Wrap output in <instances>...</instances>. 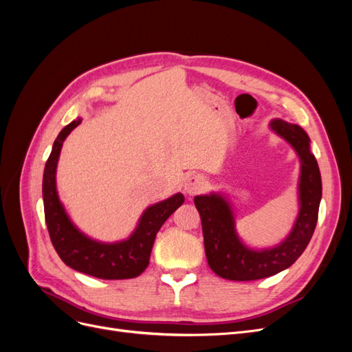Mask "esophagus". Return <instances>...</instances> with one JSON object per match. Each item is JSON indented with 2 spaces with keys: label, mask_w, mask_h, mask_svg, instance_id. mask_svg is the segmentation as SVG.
<instances>
[{
  "label": "esophagus",
  "mask_w": 352,
  "mask_h": 352,
  "mask_svg": "<svg viewBox=\"0 0 352 352\" xmlns=\"http://www.w3.org/2000/svg\"><path fill=\"white\" fill-rule=\"evenodd\" d=\"M206 188V179L199 175H190L186 177L185 182V192L189 195L199 194Z\"/></svg>",
  "instance_id": "34e87169"
}]
</instances>
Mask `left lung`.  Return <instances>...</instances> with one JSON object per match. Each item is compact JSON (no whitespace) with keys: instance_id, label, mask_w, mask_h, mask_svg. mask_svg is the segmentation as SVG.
<instances>
[{"instance_id":"8db88e82","label":"left lung","mask_w":352,"mask_h":352,"mask_svg":"<svg viewBox=\"0 0 352 352\" xmlns=\"http://www.w3.org/2000/svg\"><path fill=\"white\" fill-rule=\"evenodd\" d=\"M272 131L292 145L301 162L300 212L289 235L273 248L255 251L243 245L235 229L229 201L220 194L194 198L201 216L204 248L210 269L228 280H257L279 273L300 258L310 242L322 199V176L317 160L310 151V138L302 127L276 119Z\"/></svg>"}]
</instances>
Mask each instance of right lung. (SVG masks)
Masks as SVG:
<instances>
[{
    "label": "right lung",
    "instance_id": "add662e5",
    "mask_svg": "<svg viewBox=\"0 0 352 352\" xmlns=\"http://www.w3.org/2000/svg\"><path fill=\"white\" fill-rule=\"evenodd\" d=\"M80 122V119L73 120L58 133L44 170L42 197H44L45 221L51 242L63 263L73 270L107 280L136 278L150 264L157 232L184 204L185 197L182 194H175L148 207L136 229L126 241L104 243L83 235L66 214L56 188V170L63 142Z\"/></svg>",
    "mask_w": 352,
    "mask_h": 352
}]
</instances>
